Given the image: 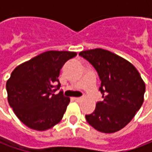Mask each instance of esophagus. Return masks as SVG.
<instances>
[{
    "label": "esophagus",
    "mask_w": 152,
    "mask_h": 152,
    "mask_svg": "<svg viewBox=\"0 0 152 152\" xmlns=\"http://www.w3.org/2000/svg\"><path fill=\"white\" fill-rule=\"evenodd\" d=\"M73 100L75 102H79V101H81V98L80 97H73Z\"/></svg>",
    "instance_id": "1"
}]
</instances>
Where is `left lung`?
<instances>
[{
	"instance_id": "1",
	"label": "left lung",
	"mask_w": 152,
	"mask_h": 152,
	"mask_svg": "<svg viewBox=\"0 0 152 152\" xmlns=\"http://www.w3.org/2000/svg\"><path fill=\"white\" fill-rule=\"evenodd\" d=\"M79 55L96 69L102 80L99 91L104 98L85 118L98 131H118L133 119L143 104L144 80L132 63L109 50L96 48L80 51Z\"/></svg>"
}]
</instances>
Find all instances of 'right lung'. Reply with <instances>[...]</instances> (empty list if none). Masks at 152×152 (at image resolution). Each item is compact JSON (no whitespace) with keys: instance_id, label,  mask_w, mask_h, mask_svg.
<instances>
[{"instance_id":"add662e5","label":"right lung","mask_w":152,"mask_h":152,"mask_svg":"<svg viewBox=\"0 0 152 152\" xmlns=\"http://www.w3.org/2000/svg\"><path fill=\"white\" fill-rule=\"evenodd\" d=\"M76 55L74 51L48 50L12 72L6 85L7 100L23 124L34 130L45 131L61 121L70 98L64 96L61 91L55 94L61 86L58 77L64 63Z\"/></svg>"}]
</instances>
